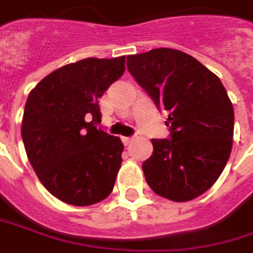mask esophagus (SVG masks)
Instances as JSON below:
<instances>
[{"mask_svg": "<svg viewBox=\"0 0 253 253\" xmlns=\"http://www.w3.org/2000/svg\"><path fill=\"white\" fill-rule=\"evenodd\" d=\"M133 142V137H128V136H123V143L125 144V146H128V144H130Z\"/></svg>", "mask_w": 253, "mask_h": 253, "instance_id": "esophagus-1", "label": "esophagus"}]
</instances>
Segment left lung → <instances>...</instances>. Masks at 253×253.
Instances as JSON below:
<instances>
[{
  "instance_id": "obj_1",
  "label": "left lung",
  "mask_w": 253,
  "mask_h": 253,
  "mask_svg": "<svg viewBox=\"0 0 253 253\" xmlns=\"http://www.w3.org/2000/svg\"><path fill=\"white\" fill-rule=\"evenodd\" d=\"M137 84L168 113L170 139H151L144 177L158 196L194 200L213 186L233 147L234 110L216 74L182 50L157 48L126 56Z\"/></svg>"
}]
</instances>
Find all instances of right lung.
Here are the masks:
<instances>
[{
  "label": "right lung",
  "mask_w": 253,
  "mask_h": 253,
  "mask_svg": "<svg viewBox=\"0 0 253 253\" xmlns=\"http://www.w3.org/2000/svg\"><path fill=\"white\" fill-rule=\"evenodd\" d=\"M124 70L125 56L86 57L52 71L29 93L24 149L40 182L63 203L93 205L113 191L124 144L95 121L102 117L99 99Z\"/></svg>",
  "instance_id": "obj_1"
}]
</instances>
